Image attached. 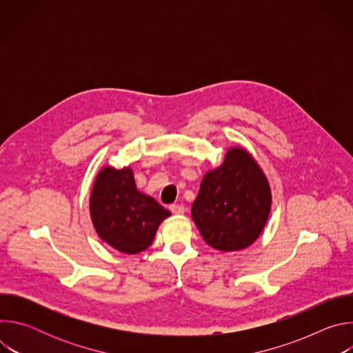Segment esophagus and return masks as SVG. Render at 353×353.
I'll return each instance as SVG.
<instances>
[{
    "instance_id": "34e87169",
    "label": "esophagus",
    "mask_w": 353,
    "mask_h": 353,
    "mask_svg": "<svg viewBox=\"0 0 353 353\" xmlns=\"http://www.w3.org/2000/svg\"><path fill=\"white\" fill-rule=\"evenodd\" d=\"M170 211H172V214H174V215H183V214L185 212V208H184V205H181V204H172V205H170Z\"/></svg>"
}]
</instances>
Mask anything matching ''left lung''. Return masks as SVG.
<instances>
[{"label":"left lung","instance_id":"8db88e82","mask_svg":"<svg viewBox=\"0 0 353 353\" xmlns=\"http://www.w3.org/2000/svg\"><path fill=\"white\" fill-rule=\"evenodd\" d=\"M270 210L271 190L264 173L244 149L232 148L222 166L201 181L191 216L211 247L234 251L260 236Z\"/></svg>","mask_w":353,"mask_h":353}]
</instances>
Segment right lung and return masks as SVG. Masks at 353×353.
<instances>
[{
  "instance_id": "1",
  "label": "right lung",
  "mask_w": 353,
  "mask_h": 353,
  "mask_svg": "<svg viewBox=\"0 0 353 353\" xmlns=\"http://www.w3.org/2000/svg\"><path fill=\"white\" fill-rule=\"evenodd\" d=\"M90 216L100 239L121 253L137 254L152 244L170 212L137 190L131 169L105 168L93 184Z\"/></svg>"
}]
</instances>
